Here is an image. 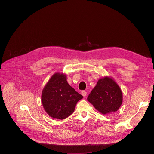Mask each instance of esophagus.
Listing matches in <instances>:
<instances>
[{
	"instance_id": "34e87169",
	"label": "esophagus",
	"mask_w": 154,
	"mask_h": 154,
	"mask_svg": "<svg viewBox=\"0 0 154 154\" xmlns=\"http://www.w3.org/2000/svg\"><path fill=\"white\" fill-rule=\"evenodd\" d=\"M81 93H82V95L83 97H85V96L87 95V93H86V91H82Z\"/></svg>"
}]
</instances>
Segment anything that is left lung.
<instances>
[{"label": "left lung", "instance_id": "8db88e82", "mask_svg": "<svg viewBox=\"0 0 154 154\" xmlns=\"http://www.w3.org/2000/svg\"><path fill=\"white\" fill-rule=\"evenodd\" d=\"M103 115L118 110L122 102V93L117 83L111 77L100 79L87 98Z\"/></svg>", "mask_w": 154, "mask_h": 154}]
</instances>
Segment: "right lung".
<instances>
[{
    "label": "right lung",
    "mask_w": 154,
    "mask_h": 154,
    "mask_svg": "<svg viewBox=\"0 0 154 154\" xmlns=\"http://www.w3.org/2000/svg\"><path fill=\"white\" fill-rule=\"evenodd\" d=\"M83 96L71 87L66 75L54 74L43 88L41 95L42 106L52 118L64 119L74 111L78 101Z\"/></svg>",
    "instance_id": "right-lung-1"
}]
</instances>
